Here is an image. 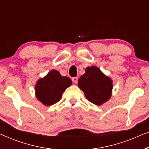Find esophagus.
<instances>
[{
    "mask_svg": "<svg viewBox=\"0 0 149 149\" xmlns=\"http://www.w3.org/2000/svg\"><path fill=\"white\" fill-rule=\"evenodd\" d=\"M72 80V82L76 84V83H77V82H78V77H73Z\"/></svg>",
    "mask_w": 149,
    "mask_h": 149,
    "instance_id": "esophagus-1",
    "label": "esophagus"
}]
</instances>
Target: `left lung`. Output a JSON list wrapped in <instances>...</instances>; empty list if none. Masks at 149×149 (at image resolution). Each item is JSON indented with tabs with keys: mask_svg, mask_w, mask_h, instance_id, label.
<instances>
[{
	"mask_svg": "<svg viewBox=\"0 0 149 149\" xmlns=\"http://www.w3.org/2000/svg\"><path fill=\"white\" fill-rule=\"evenodd\" d=\"M79 87L85 97L95 105H102L111 97L113 81L96 66H88L78 80Z\"/></svg>",
	"mask_w": 149,
	"mask_h": 149,
	"instance_id": "8db88e82",
	"label": "left lung"
}]
</instances>
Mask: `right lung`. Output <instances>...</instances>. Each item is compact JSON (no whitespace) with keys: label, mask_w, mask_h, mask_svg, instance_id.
<instances>
[{"label":"right lung","mask_w":149,"mask_h":149,"mask_svg":"<svg viewBox=\"0 0 149 149\" xmlns=\"http://www.w3.org/2000/svg\"><path fill=\"white\" fill-rule=\"evenodd\" d=\"M71 85L70 78L62 77L58 71L52 70L36 82V96L44 105H53L60 100L62 93Z\"/></svg>","instance_id":"add662e5"}]
</instances>
